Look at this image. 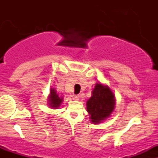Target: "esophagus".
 Returning a JSON list of instances; mask_svg holds the SVG:
<instances>
[{
  "label": "esophagus",
  "instance_id": "1",
  "mask_svg": "<svg viewBox=\"0 0 158 158\" xmlns=\"http://www.w3.org/2000/svg\"><path fill=\"white\" fill-rule=\"evenodd\" d=\"M73 98L76 101H78L79 99V95H73Z\"/></svg>",
  "mask_w": 158,
  "mask_h": 158
}]
</instances>
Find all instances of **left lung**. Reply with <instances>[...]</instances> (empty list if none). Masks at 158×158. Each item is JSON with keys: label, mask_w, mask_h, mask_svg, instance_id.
<instances>
[{"label": "left lung", "mask_w": 158, "mask_h": 158, "mask_svg": "<svg viewBox=\"0 0 158 158\" xmlns=\"http://www.w3.org/2000/svg\"><path fill=\"white\" fill-rule=\"evenodd\" d=\"M115 107V98L107 85L96 82L92 96L87 100L86 109L89 119L93 124H99L109 118Z\"/></svg>", "instance_id": "obj_1"}]
</instances>
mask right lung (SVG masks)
Here are the masks:
<instances>
[{
	"label": "right lung",
	"mask_w": 158,
	"mask_h": 158,
	"mask_svg": "<svg viewBox=\"0 0 158 158\" xmlns=\"http://www.w3.org/2000/svg\"><path fill=\"white\" fill-rule=\"evenodd\" d=\"M63 102V97L60 96L57 94L56 90L54 88H51L49 90L48 96V105L50 108L53 109H58Z\"/></svg>",
	"instance_id": "right-lung-1"
}]
</instances>
